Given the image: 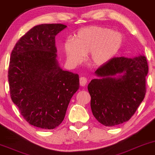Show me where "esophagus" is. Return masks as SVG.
Listing matches in <instances>:
<instances>
[{"mask_svg":"<svg viewBox=\"0 0 155 155\" xmlns=\"http://www.w3.org/2000/svg\"><path fill=\"white\" fill-rule=\"evenodd\" d=\"M79 83H80V85L81 86H84L85 85H86V83H87V79H86V77H81L80 78V80H79Z\"/></svg>","mask_w":155,"mask_h":155,"instance_id":"esophagus-1","label":"esophagus"}]
</instances>
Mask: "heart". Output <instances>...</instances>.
<instances>
[{
	"mask_svg": "<svg viewBox=\"0 0 155 155\" xmlns=\"http://www.w3.org/2000/svg\"><path fill=\"white\" fill-rule=\"evenodd\" d=\"M122 37L108 28L88 27L80 30L74 39H68L64 51L68 61L74 64L81 62L88 53V61L95 67L108 61L118 51Z\"/></svg>",
	"mask_w": 155,
	"mask_h": 155,
	"instance_id": "b5f03b06",
	"label": "heart"
}]
</instances>
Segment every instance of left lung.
Returning <instances> with one entry per match:
<instances>
[{
	"label": "left lung",
	"instance_id": "obj_1",
	"mask_svg": "<svg viewBox=\"0 0 155 155\" xmlns=\"http://www.w3.org/2000/svg\"><path fill=\"white\" fill-rule=\"evenodd\" d=\"M147 73L143 55L113 57L101 66L95 72L99 78L88 86L91 108L97 120L109 127L129 120L145 98Z\"/></svg>",
	"mask_w": 155,
	"mask_h": 155
}]
</instances>
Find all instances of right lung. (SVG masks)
<instances>
[{"mask_svg": "<svg viewBox=\"0 0 155 155\" xmlns=\"http://www.w3.org/2000/svg\"><path fill=\"white\" fill-rule=\"evenodd\" d=\"M66 28L63 24L35 26L18 41L10 56V98L29 124L42 129L61 124L79 88V75L63 71L56 59L55 36Z\"/></svg>", "mask_w": 155, "mask_h": 155, "instance_id": "add662e5", "label": "right lung"}]
</instances>
